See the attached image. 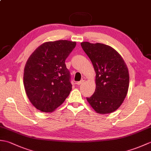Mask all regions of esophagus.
I'll return each mask as SVG.
<instances>
[{
    "label": "esophagus",
    "mask_w": 151,
    "mask_h": 151,
    "mask_svg": "<svg viewBox=\"0 0 151 151\" xmlns=\"http://www.w3.org/2000/svg\"><path fill=\"white\" fill-rule=\"evenodd\" d=\"M85 81H86V78L84 77L82 78L81 81H79V82H78L77 83H76V84H77V85H81V84H83V82H84Z\"/></svg>",
    "instance_id": "esophagus-1"
}]
</instances>
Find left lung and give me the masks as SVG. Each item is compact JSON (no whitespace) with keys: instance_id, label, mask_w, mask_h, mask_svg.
<instances>
[{"instance_id":"left-lung-1","label":"left lung","mask_w":151,"mask_h":151,"mask_svg":"<svg viewBox=\"0 0 151 151\" xmlns=\"http://www.w3.org/2000/svg\"><path fill=\"white\" fill-rule=\"evenodd\" d=\"M81 46L96 72L95 91L87 101L97 113H111L127 94L129 74L126 63L116 50L106 45L82 42Z\"/></svg>"}]
</instances>
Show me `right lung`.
<instances>
[{
  "label": "right lung",
  "instance_id": "right-lung-1",
  "mask_svg": "<svg viewBox=\"0 0 151 151\" xmlns=\"http://www.w3.org/2000/svg\"><path fill=\"white\" fill-rule=\"evenodd\" d=\"M76 42L59 40L44 43L31 54L24 67L23 82L34 106L51 112L62 104L71 91L69 70L65 61Z\"/></svg>",
  "mask_w": 151,
  "mask_h": 151
}]
</instances>
